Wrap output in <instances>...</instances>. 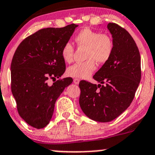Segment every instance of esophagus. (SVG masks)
Wrapping results in <instances>:
<instances>
[{"instance_id": "obj_1", "label": "esophagus", "mask_w": 155, "mask_h": 155, "mask_svg": "<svg viewBox=\"0 0 155 155\" xmlns=\"http://www.w3.org/2000/svg\"><path fill=\"white\" fill-rule=\"evenodd\" d=\"M79 81H80L79 79H77V78H75V79H74V84H78L79 83Z\"/></svg>"}]
</instances>
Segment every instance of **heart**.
Listing matches in <instances>:
<instances>
[{
    "instance_id": "b5f03b06",
    "label": "heart",
    "mask_w": 155,
    "mask_h": 155,
    "mask_svg": "<svg viewBox=\"0 0 155 155\" xmlns=\"http://www.w3.org/2000/svg\"><path fill=\"white\" fill-rule=\"evenodd\" d=\"M74 40L79 48H85L84 59L87 60L70 66L67 74L71 77L88 78L96 68V62L105 63L113 53V40L107 34H101L86 28L80 31ZM74 47L71 42L64 43L61 49V55L64 62L71 63L74 59Z\"/></svg>"
}]
</instances>
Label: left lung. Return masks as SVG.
Instances as JSON below:
<instances>
[{
    "mask_svg": "<svg viewBox=\"0 0 155 155\" xmlns=\"http://www.w3.org/2000/svg\"><path fill=\"white\" fill-rule=\"evenodd\" d=\"M114 42L111 57L93 76L99 84L79 82V105L88 118L109 122L118 117L132 103L141 78L140 56L135 40L127 30L109 23Z\"/></svg>",
    "mask_w": 155,
    "mask_h": 155,
    "instance_id": "8db88e82",
    "label": "left lung"
}]
</instances>
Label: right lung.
I'll return each mask as SVG.
<instances>
[{"instance_id":"obj_1","label":"right lung","mask_w":155,"mask_h":155,"mask_svg":"<svg viewBox=\"0 0 155 155\" xmlns=\"http://www.w3.org/2000/svg\"><path fill=\"white\" fill-rule=\"evenodd\" d=\"M78 25L45 28L24 39L11 64V89L20 116L28 125L42 129L48 124L56 101L72 78L60 77L65 71L61 49Z\"/></svg>"}]
</instances>
